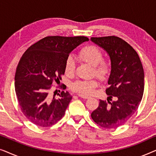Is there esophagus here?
I'll list each match as a JSON object with an SVG mask.
<instances>
[{
    "label": "esophagus",
    "instance_id": "34e87169",
    "mask_svg": "<svg viewBox=\"0 0 156 156\" xmlns=\"http://www.w3.org/2000/svg\"><path fill=\"white\" fill-rule=\"evenodd\" d=\"M77 96L78 97L83 98V99H87L89 98V97H88V96H85V95H82V94H77Z\"/></svg>",
    "mask_w": 156,
    "mask_h": 156
}]
</instances>
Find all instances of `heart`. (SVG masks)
<instances>
[{
    "mask_svg": "<svg viewBox=\"0 0 156 156\" xmlns=\"http://www.w3.org/2000/svg\"><path fill=\"white\" fill-rule=\"evenodd\" d=\"M81 61L93 66L92 74L101 81H105L112 73V65L107 60L103 59V52L94 45H87L81 49L78 54ZM75 62L72 57H68L65 62V73L67 76H73L75 72ZM98 86L96 79L87 80H77L71 84L70 88L74 92L81 94H91Z\"/></svg>",
    "mask_w": 156,
    "mask_h": 156,
    "instance_id": "b5f03b06",
    "label": "heart"
}]
</instances>
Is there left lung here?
Listing matches in <instances>:
<instances>
[{"instance_id": "obj_1", "label": "left lung", "mask_w": 156, "mask_h": 156, "mask_svg": "<svg viewBox=\"0 0 156 156\" xmlns=\"http://www.w3.org/2000/svg\"><path fill=\"white\" fill-rule=\"evenodd\" d=\"M109 55L112 73L106 89L107 101L100 100L91 113L93 121L104 129L124 124L138 109L144 91V71L136 50L116 36L91 37ZM115 97V101H112Z\"/></svg>"}]
</instances>
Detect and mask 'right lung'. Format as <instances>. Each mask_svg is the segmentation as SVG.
I'll return each instance as SVG.
<instances>
[{
    "instance_id": "right-lung-1",
    "label": "right lung",
    "mask_w": 156,
    "mask_h": 156,
    "mask_svg": "<svg viewBox=\"0 0 156 156\" xmlns=\"http://www.w3.org/2000/svg\"><path fill=\"white\" fill-rule=\"evenodd\" d=\"M88 40L84 36H48L23 55L16 68L15 90L21 112L34 124L51 126L64 116L72 96L62 91L59 99H50L49 91L53 82L58 84L62 80L69 53Z\"/></svg>"
}]
</instances>
